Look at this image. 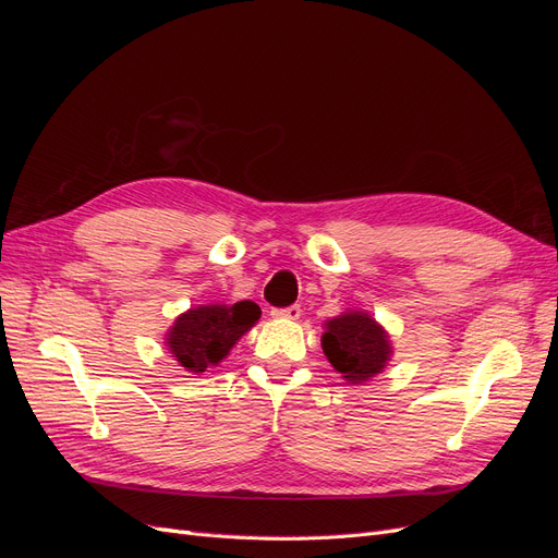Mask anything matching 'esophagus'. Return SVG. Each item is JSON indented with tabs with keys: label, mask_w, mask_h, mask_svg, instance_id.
<instances>
[{
	"label": "esophagus",
	"mask_w": 558,
	"mask_h": 558,
	"mask_svg": "<svg viewBox=\"0 0 558 558\" xmlns=\"http://www.w3.org/2000/svg\"><path fill=\"white\" fill-rule=\"evenodd\" d=\"M300 305H291L283 310H272V318H281V320H298L300 318Z\"/></svg>",
	"instance_id": "obj_1"
}]
</instances>
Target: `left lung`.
I'll use <instances>...</instances> for the list:
<instances>
[{"label": "left lung", "instance_id": "left-lung-1", "mask_svg": "<svg viewBox=\"0 0 558 558\" xmlns=\"http://www.w3.org/2000/svg\"><path fill=\"white\" fill-rule=\"evenodd\" d=\"M320 347L330 365L351 384L375 377L391 359V342L386 330L373 316L359 310H349L326 320Z\"/></svg>", "mask_w": 558, "mask_h": 558}]
</instances>
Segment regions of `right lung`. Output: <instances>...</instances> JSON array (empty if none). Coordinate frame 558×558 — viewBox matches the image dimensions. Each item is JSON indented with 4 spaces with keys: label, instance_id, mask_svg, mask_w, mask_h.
Masks as SVG:
<instances>
[{
    "label": "right lung",
    "instance_id": "right-lung-1",
    "mask_svg": "<svg viewBox=\"0 0 558 558\" xmlns=\"http://www.w3.org/2000/svg\"><path fill=\"white\" fill-rule=\"evenodd\" d=\"M258 318L260 307L251 300L234 305H202L174 320L167 332V347L189 373H205L228 356V351Z\"/></svg>",
    "mask_w": 558,
    "mask_h": 558
}]
</instances>
